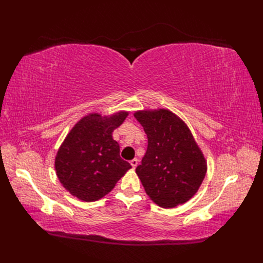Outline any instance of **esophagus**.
<instances>
[{
  "instance_id": "1",
  "label": "esophagus",
  "mask_w": 263,
  "mask_h": 263,
  "mask_svg": "<svg viewBox=\"0 0 263 263\" xmlns=\"http://www.w3.org/2000/svg\"><path fill=\"white\" fill-rule=\"evenodd\" d=\"M130 164H132V166H133V168L135 169V168H136V166H137V164H138V160H137V159H133V160L130 161Z\"/></svg>"
}]
</instances>
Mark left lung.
Segmentation results:
<instances>
[{
    "instance_id": "obj_1",
    "label": "left lung",
    "mask_w": 263,
    "mask_h": 263,
    "mask_svg": "<svg viewBox=\"0 0 263 263\" xmlns=\"http://www.w3.org/2000/svg\"><path fill=\"white\" fill-rule=\"evenodd\" d=\"M148 147L136 173L148 196L164 209L187 202L205 178V158L184 122L168 109L134 114Z\"/></svg>"
}]
</instances>
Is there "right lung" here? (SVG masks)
I'll return each mask as SVG.
<instances>
[{"label":"right lung","instance_id":"1","mask_svg":"<svg viewBox=\"0 0 263 263\" xmlns=\"http://www.w3.org/2000/svg\"><path fill=\"white\" fill-rule=\"evenodd\" d=\"M127 115V112L109 117L87 115L76 124L60 146L54 160L58 179L79 200H100L132 168L119 156V145L112 137Z\"/></svg>","mask_w":263,"mask_h":263}]
</instances>
